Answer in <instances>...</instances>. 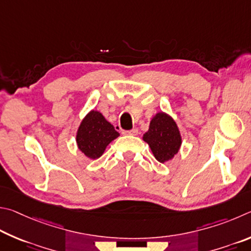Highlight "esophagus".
I'll list each match as a JSON object with an SVG mask.
<instances>
[{"mask_svg": "<svg viewBox=\"0 0 251 251\" xmlns=\"http://www.w3.org/2000/svg\"><path fill=\"white\" fill-rule=\"evenodd\" d=\"M125 135H137L138 134V130L137 129H132L130 131H123L122 132Z\"/></svg>", "mask_w": 251, "mask_h": 251, "instance_id": "1", "label": "esophagus"}]
</instances>
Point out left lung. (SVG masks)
I'll return each mask as SVG.
<instances>
[{
  "mask_svg": "<svg viewBox=\"0 0 251 251\" xmlns=\"http://www.w3.org/2000/svg\"><path fill=\"white\" fill-rule=\"evenodd\" d=\"M155 159L165 163L176 155L182 146V135L174 119L166 112H157L152 117L149 130L143 134Z\"/></svg>",
  "mask_w": 251,
  "mask_h": 251,
  "instance_id": "left-lung-1",
  "label": "left lung"
}]
</instances>
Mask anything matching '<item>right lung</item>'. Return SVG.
<instances>
[{
	"label": "right lung",
	"mask_w": 251,
	"mask_h": 251,
	"mask_svg": "<svg viewBox=\"0 0 251 251\" xmlns=\"http://www.w3.org/2000/svg\"><path fill=\"white\" fill-rule=\"evenodd\" d=\"M119 135L102 113L98 110H90L78 126L76 143L82 154L88 159L96 160L103 154L107 147Z\"/></svg>",
	"instance_id": "right-lung-1"
}]
</instances>
